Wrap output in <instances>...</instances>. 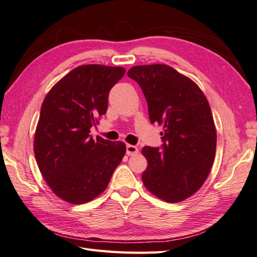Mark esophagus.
I'll use <instances>...</instances> for the list:
<instances>
[{"instance_id":"1","label":"esophagus","mask_w":257,"mask_h":257,"mask_svg":"<svg viewBox=\"0 0 257 257\" xmlns=\"http://www.w3.org/2000/svg\"><path fill=\"white\" fill-rule=\"evenodd\" d=\"M139 153V148L134 146V145H126V154L128 156H133L136 155V154Z\"/></svg>"}]
</instances>
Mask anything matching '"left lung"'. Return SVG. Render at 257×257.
Masks as SVG:
<instances>
[{"label": "left lung", "instance_id": "left-lung-1", "mask_svg": "<svg viewBox=\"0 0 257 257\" xmlns=\"http://www.w3.org/2000/svg\"><path fill=\"white\" fill-rule=\"evenodd\" d=\"M127 76L145 95L152 123L164 125L161 147L145 146L147 190L167 202L192 196L212 167L216 132L209 102L200 88L167 65L135 66Z\"/></svg>", "mask_w": 257, "mask_h": 257}]
</instances>
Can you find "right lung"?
<instances>
[{
	"mask_svg": "<svg viewBox=\"0 0 257 257\" xmlns=\"http://www.w3.org/2000/svg\"><path fill=\"white\" fill-rule=\"evenodd\" d=\"M124 73L122 67L79 66L43 102L34 153L44 179L62 200L81 204L96 198L122 162L123 142L94 141L89 133L105 114L110 90Z\"/></svg>",
	"mask_w": 257,
	"mask_h": 257,
	"instance_id": "add662e5",
	"label": "right lung"
}]
</instances>
